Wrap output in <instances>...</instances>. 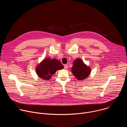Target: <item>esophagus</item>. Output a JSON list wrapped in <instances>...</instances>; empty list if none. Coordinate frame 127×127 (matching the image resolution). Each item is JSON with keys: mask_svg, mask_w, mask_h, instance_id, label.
<instances>
[{"mask_svg": "<svg viewBox=\"0 0 127 127\" xmlns=\"http://www.w3.org/2000/svg\"><path fill=\"white\" fill-rule=\"evenodd\" d=\"M68 68V64H65V65H64V68H65V69H67Z\"/></svg>", "mask_w": 127, "mask_h": 127, "instance_id": "obj_1", "label": "esophagus"}]
</instances>
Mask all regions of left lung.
<instances>
[{"mask_svg": "<svg viewBox=\"0 0 127 127\" xmlns=\"http://www.w3.org/2000/svg\"><path fill=\"white\" fill-rule=\"evenodd\" d=\"M71 72L78 80H82L89 76L91 69L83 62L82 59L77 58L73 62Z\"/></svg>", "mask_w": 127, "mask_h": 127, "instance_id": "left-lung-1", "label": "left lung"}]
</instances>
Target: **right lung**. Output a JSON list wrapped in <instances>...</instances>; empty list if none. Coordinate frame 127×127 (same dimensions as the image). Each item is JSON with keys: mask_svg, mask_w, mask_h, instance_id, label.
<instances>
[{"mask_svg": "<svg viewBox=\"0 0 127 127\" xmlns=\"http://www.w3.org/2000/svg\"><path fill=\"white\" fill-rule=\"evenodd\" d=\"M63 68L64 66L60 61L48 57L45 58L36 66L35 71L39 78L48 80L57 70Z\"/></svg>", "mask_w": 127, "mask_h": 127, "instance_id": "1", "label": "right lung"}]
</instances>
